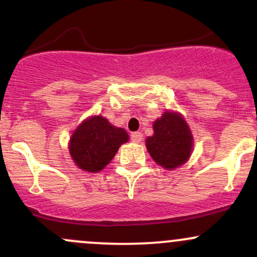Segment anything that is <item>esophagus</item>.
I'll list each match as a JSON object with an SVG mask.
<instances>
[{"instance_id": "1", "label": "esophagus", "mask_w": 257, "mask_h": 257, "mask_svg": "<svg viewBox=\"0 0 257 257\" xmlns=\"http://www.w3.org/2000/svg\"><path fill=\"white\" fill-rule=\"evenodd\" d=\"M131 139L134 143H140V141L143 140V134H141L140 132H134L131 134Z\"/></svg>"}]
</instances>
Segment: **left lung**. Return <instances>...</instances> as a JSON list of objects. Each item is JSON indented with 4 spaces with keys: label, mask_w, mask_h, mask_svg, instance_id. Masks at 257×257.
<instances>
[{
    "label": "left lung",
    "mask_w": 257,
    "mask_h": 257,
    "mask_svg": "<svg viewBox=\"0 0 257 257\" xmlns=\"http://www.w3.org/2000/svg\"><path fill=\"white\" fill-rule=\"evenodd\" d=\"M155 134L146 140V147L153 161L166 169L184 164L192 151V134L187 123L175 112H164L153 123Z\"/></svg>",
    "instance_id": "8db88e82"
}]
</instances>
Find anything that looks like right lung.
Instances as JSON below:
<instances>
[{"mask_svg": "<svg viewBox=\"0 0 257 257\" xmlns=\"http://www.w3.org/2000/svg\"><path fill=\"white\" fill-rule=\"evenodd\" d=\"M128 139L123 128L111 125L104 117L94 116L84 120L73 133L70 155L78 168L98 173L110 163L119 146Z\"/></svg>", "mask_w": 257, "mask_h": 257, "instance_id": "1", "label": "right lung"}]
</instances>
